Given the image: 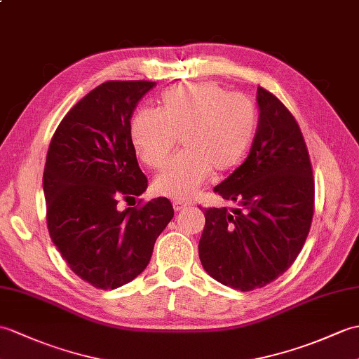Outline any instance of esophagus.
I'll return each mask as SVG.
<instances>
[{"label":"esophagus","mask_w":359,"mask_h":359,"mask_svg":"<svg viewBox=\"0 0 359 359\" xmlns=\"http://www.w3.org/2000/svg\"><path fill=\"white\" fill-rule=\"evenodd\" d=\"M188 206H189V203L188 202H182V200H174V202H172V208H174V211H176V212L187 210Z\"/></svg>","instance_id":"obj_1"}]
</instances>
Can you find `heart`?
Here are the masks:
<instances>
[{"mask_svg": "<svg viewBox=\"0 0 359 359\" xmlns=\"http://www.w3.org/2000/svg\"><path fill=\"white\" fill-rule=\"evenodd\" d=\"M257 130L249 97L228 93L215 82H193L165 90L157 113L139 110L130 122V140L139 159L159 168L180 136L185 151L154 179L157 194L176 200L193 196L212 170L228 172L245 159Z\"/></svg>", "mask_w": 359, "mask_h": 359, "instance_id": "1", "label": "heart"}]
</instances>
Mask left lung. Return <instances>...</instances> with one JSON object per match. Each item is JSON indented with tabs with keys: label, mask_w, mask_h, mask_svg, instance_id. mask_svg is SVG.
<instances>
[{
	"label": "left lung",
	"mask_w": 359,
	"mask_h": 359,
	"mask_svg": "<svg viewBox=\"0 0 359 359\" xmlns=\"http://www.w3.org/2000/svg\"><path fill=\"white\" fill-rule=\"evenodd\" d=\"M260 119L251 153L214 188L238 205L205 210L198 241L203 269L232 289L252 290L278 278L295 262L313 215L312 166L295 118L258 87Z\"/></svg>",
	"instance_id": "1"
}]
</instances>
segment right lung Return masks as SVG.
I'll use <instances>...</instances> for the list:
<instances>
[{"label":"right lung","mask_w":359,"mask_h":359,"mask_svg":"<svg viewBox=\"0 0 359 359\" xmlns=\"http://www.w3.org/2000/svg\"><path fill=\"white\" fill-rule=\"evenodd\" d=\"M149 81H108L91 90L57 125L43 188L47 226L57 251L79 278L116 289L144 272L156 238L174 215L168 198L118 210V200L145 193L130 140V119Z\"/></svg>","instance_id":"right-lung-1"}]
</instances>
